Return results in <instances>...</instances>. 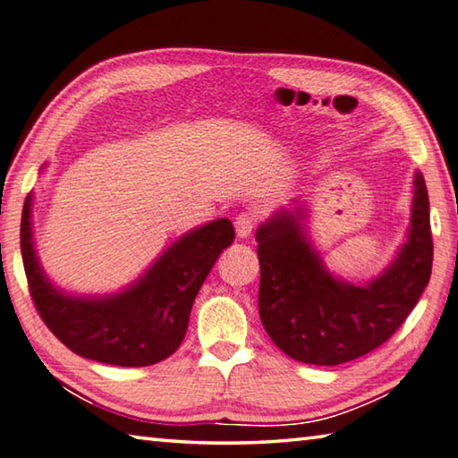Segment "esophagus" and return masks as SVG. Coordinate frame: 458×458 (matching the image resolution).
<instances>
[{
    "mask_svg": "<svg viewBox=\"0 0 458 458\" xmlns=\"http://www.w3.org/2000/svg\"><path fill=\"white\" fill-rule=\"evenodd\" d=\"M234 228H236L238 238H248L256 228V218L252 214H246V212L238 214L236 220H234Z\"/></svg>",
    "mask_w": 458,
    "mask_h": 458,
    "instance_id": "obj_1",
    "label": "esophagus"
}]
</instances>
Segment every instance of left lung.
Returning a JSON list of instances; mask_svg holds the SVG:
<instances>
[{"instance_id":"8db88e82","label":"left lung","mask_w":458,"mask_h":458,"mask_svg":"<svg viewBox=\"0 0 458 458\" xmlns=\"http://www.w3.org/2000/svg\"><path fill=\"white\" fill-rule=\"evenodd\" d=\"M296 212H280L256 232L258 312L272 343L290 359L336 367L385 344L417 306L432 270L428 192L414 174L411 232L393 264L364 286L324 268Z\"/></svg>"}]
</instances>
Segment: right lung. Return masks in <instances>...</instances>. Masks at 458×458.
Wrapping results in <instances>:
<instances>
[{
  "label": "right lung",
  "mask_w": 458,
  "mask_h": 458,
  "mask_svg": "<svg viewBox=\"0 0 458 458\" xmlns=\"http://www.w3.org/2000/svg\"><path fill=\"white\" fill-rule=\"evenodd\" d=\"M232 240V222L214 220L182 236L123 293L76 298L49 284L38 262L31 240V194L23 202L20 228L23 270L41 320L72 352L114 367H149L178 351L198 290Z\"/></svg>",
  "instance_id": "obj_1"
}]
</instances>
